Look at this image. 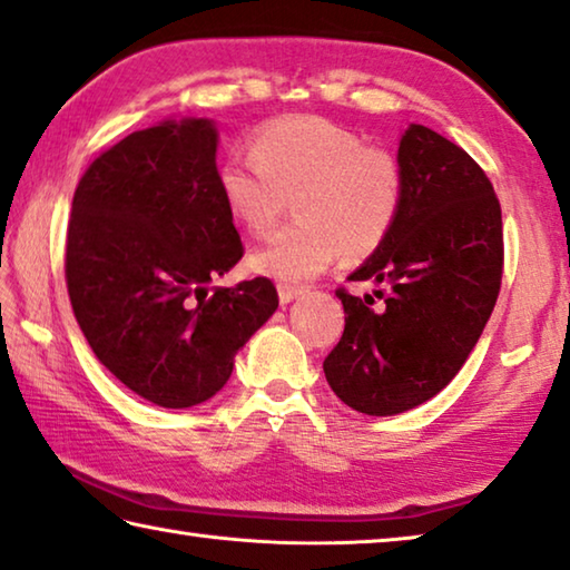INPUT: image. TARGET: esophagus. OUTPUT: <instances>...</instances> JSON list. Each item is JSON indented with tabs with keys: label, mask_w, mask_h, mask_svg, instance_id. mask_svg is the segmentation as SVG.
<instances>
[{
	"label": "esophagus",
	"mask_w": 570,
	"mask_h": 570,
	"mask_svg": "<svg viewBox=\"0 0 570 570\" xmlns=\"http://www.w3.org/2000/svg\"><path fill=\"white\" fill-rule=\"evenodd\" d=\"M304 288L302 286H292V284H278V302L282 304H292L296 296H302Z\"/></svg>",
	"instance_id": "1"
}]
</instances>
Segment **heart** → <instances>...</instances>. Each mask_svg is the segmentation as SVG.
<instances>
[{"instance_id": "1", "label": "heart", "mask_w": 570, "mask_h": 570, "mask_svg": "<svg viewBox=\"0 0 570 570\" xmlns=\"http://www.w3.org/2000/svg\"><path fill=\"white\" fill-rule=\"evenodd\" d=\"M218 195L233 220L266 233L296 197L299 223L276 230L248 256L261 276L302 284L342 248L365 256L387 238L403 205V175L387 151L322 116H282L253 134L250 157L225 159Z\"/></svg>"}]
</instances>
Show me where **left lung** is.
<instances>
[{"label": "left lung", "mask_w": 570, "mask_h": 570, "mask_svg": "<svg viewBox=\"0 0 570 570\" xmlns=\"http://www.w3.org/2000/svg\"><path fill=\"white\" fill-rule=\"evenodd\" d=\"M403 205L387 238L350 274L383 306L340 288L345 332L324 375L342 403L395 415L454 381L494 309L502 210L482 167L454 141L411 124L401 134Z\"/></svg>", "instance_id": "obj_1"}]
</instances>
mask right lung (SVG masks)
Returning <instances> with one entry per match:
<instances>
[{
  "label": "right lung",
  "mask_w": 570,
  "mask_h": 570,
  "mask_svg": "<svg viewBox=\"0 0 570 570\" xmlns=\"http://www.w3.org/2000/svg\"><path fill=\"white\" fill-rule=\"evenodd\" d=\"M215 157L213 119H165L104 151L70 210L66 282L80 330L129 391L161 409L213 399L278 306L264 276L210 294L243 256Z\"/></svg>",
  "instance_id": "1"
}]
</instances>
